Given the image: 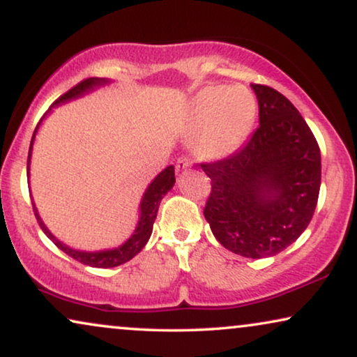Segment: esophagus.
<instances>
[{
	"label": "esophagus",
	"instance_id": "esophagus-1",
	"mask_svg": "<svg viewBox=\"0 0 357 357\" xmlns=\"http://www.w3.org/2000/svg\"><path fill=\"white\" fill-rule=\"evenodd\" d=\"M190 165H192V162L187 158H178L177 162H175V169H177V172H182V170L188 169Z\"/></svg>",
	"mask_w": 357,
	"mask_h": 357
}]
</instances>
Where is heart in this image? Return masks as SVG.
<instances>
[{
    "label": "heart",
    "mask_w": 357,
    "mask_h": 357,
    "mask_svg": "<svg viewBox=\"0 0 357 357\" xmlns=\"http://www.w3.org/2000/svg\"><path fill=\"white\" fill-rule=\"evenodd\" d=\"M257 115V102L245 87H204L190 105L188 128L198 131L195 151L203 159H221L231 154Z\"/></svg>",
    "instance_id": "heart-1"
}]
</instances>
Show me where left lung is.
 Segmentation results:
<instances>
[{
    "label": "left lung",
    "instance_id": "left-lung-1",
    "mask_svg": "<svg viewBox=\"0 0 357 357\" xmlns=\"http://www.w3.org/2000/svg\"><path fill=\"white\" fill-rule=\"evenodd\" d=\"M260 126L236 153L202 164L211 178L204 218L227 250L273 257L294 243L314 216L320 148L299 110L273 87L252 84Z\"/></svg>",
    "mask_w": 357,
    "mask_h": 357
}]
</instances>
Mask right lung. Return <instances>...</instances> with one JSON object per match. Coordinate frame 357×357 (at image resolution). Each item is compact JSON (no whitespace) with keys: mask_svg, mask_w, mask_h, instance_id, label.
Here are the masks:
<instances>
[{"mask_svg":"<svg viewBox=\"0 0 357 357\" xmlns=\"http://www.w3.org/2000/svg\"><path fill=\"white\" fill-rule=\"evenodd\" d=\"M109 82H110V79H104V77H89V79H84V81H81L79 84H76L75 87H73V89L68 91L66 94H63L53 105L65 104V102H68V100L84 96V94H87V92L94 91L96 87L105 86V84H109ZM48 112H50V110H48ZM45 115H43V116H45ZM38 125H40V123H38ZM38 125H37L36 131H33V136L31 139V148H29L27 177L31 175L29 170H31L32 146H33V139H36V133L38 130ZM174 183H175V170H174V165H169V167H165L162 172H160L158 177H155L153 182L149 183V187L146 188V192L143 195V199H141V203H139V221H138V226H136V229H135V232L131 234V237L128 238V241H126L125 243H121L120 247L109 248V250L82 252V250H76V248L68 247L66 243L58 241V238L53 236L50 231H48L47 226L43 224V221L40 219V216H38L36 204H33V214H36L38 226L42 227V231L45 232V236L50 238V241H53V243H55V245L60 248V250L65 252L66 255H70L71 258H75V260H77L79 263H82V265H87V266L114 268V266L123 265V263L130 261L131 258L136 257L141 250H143L144 245L149 241L151 234H153V224L155 221V216H158V209H159L160 199H162L165 197V193H167L169 190L174 187Z\"/></svg>","mask_w":357,"mask_h":357,"instance_id":"1","label":"right lung"}]
</instances>
